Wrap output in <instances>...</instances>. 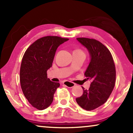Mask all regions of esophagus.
I'll return each instance as SVG.
<instances>
[{"label": "esophagus", "instance_id": "esophagus-1", "mask_svg": "<svg viewBox=\"0 0 133 133\" xmlns=\"http://www.w3.org/2000/svg\"><path fill=\"white\" fill-rule=\"evenodd\" d=\"M63 85H65V86L68 87V88H72V87L75 86V83H72L71 82H70V81H64L63 82Z\"/></svg>", "mask_w": 133, "mask_h": 133}]
</instances>
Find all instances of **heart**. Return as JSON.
<instances>
[{"instance_id": "1", "label": "heart", "mask_w": 133, "mask_h": 133, "mask_svg": "<svg viewBox=\"0 0 133 133\" xmlns=\"http://www.w3.org/2000/svg\"><path fill=\"white\" fill-rule=\"evenodd\" d=\"M74 51H81V52H83L81 50H74Z\"/></svg>"}]
</instances>
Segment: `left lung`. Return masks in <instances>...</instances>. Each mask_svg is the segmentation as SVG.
<instances>
[{
	"label": "left lung",
	"instance_id": "1",
	"mask_svg": "<svg viewBox=\"0 0 133 133\" xmlns=\"http://www.w3.org/2000/svg\"><path fill=\"white\" fill-rule=\"evenodd\" d=\"M77 40L90 52L91 61L84 75L92 80L90 87L76 98L81 108L91 111L106 102L113 90L116 82V68L112 55L108 48L94 39L79 37Z\"/></svg>",
	"mask_w": 133,
	"mask_h": 133
}]
</instances>
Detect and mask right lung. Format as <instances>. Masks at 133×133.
I'll return each mask as SVG.
<instances>
[{
	"mask_svg": "<svg viewBox=\"0 0 133 133\" xmlns=\"http://www.w3.org/2000/svg\"><path fill=\"white\" fill-rule=\"evenodd\" d=\"M67 38L45 36L32 43L25 52L20 70V83L25 97L32 107L43 110L53 101L60 83L47 77L58 46Z\"/></svg>",
	"mask_w": 133,
	"mask_h": 133,
	"instance_id": "right-lung-1",
	"label": "right lung"
}]
</instances>
